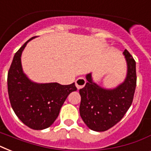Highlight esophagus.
Listing matches in <instances>:
<instances>
[{
  "instance_id": "1",
  "label": "esophagus",
  "mask_w": 151,
  "mask_h": 151,
  "mask_svg": "<svg viewBox=\"0 0 151 151\" xmlns=\"http://www.w3.org/2000/svg\"><path fill=\"white\" fill-rule=\"evenodd\" d=\"M85 84H86V80H85L84 78H82V77L78 78L75 81L76 87L78 88V89L82 88L85 85Z\"/></svg>"
}]
</instances>
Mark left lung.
Segmentation results:
<instances>
[{
    "label": "left lung",
    "mask_w": 151,
    "mask_h": 151,
    "mask_svg": "<svg viewBox=\"0 0 151 151\" xmlns=\"http://www.w3.org/2000/svg\"><path fill=\"white\" fill-rule=\"evenodd\" d=\"M127 75L124 82L113 89H106L93 82L92 73L86 75L88 82L79 90L80 115L90 129L104 132L124 117L132 105L136 86V61L125 49Z\"/></svg>",
    "instance_id": "obj_1"
}]
</instances>
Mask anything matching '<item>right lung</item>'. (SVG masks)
Here are the masks:
<instances>
[{
  "instance_id": "right-lung-1",
  "label": "right lung",
  "mask_w": 151,
  "mask_h": 151,
  "mask_svg": "<svg viewBox=\"0 0 151 151\" xmlns=\"http://www.w3.org/2000/svg\"><path fill=\"white\" fill-rule=\"evenodd\" d=\"M14 55L8 73L9 100L14 112L23 124L32 129L50 127L58 117L62 106L70 92L77 91L75 84L33 82L23 73L21 55L27 44Z\"/></svg>"
}]
</instances>
